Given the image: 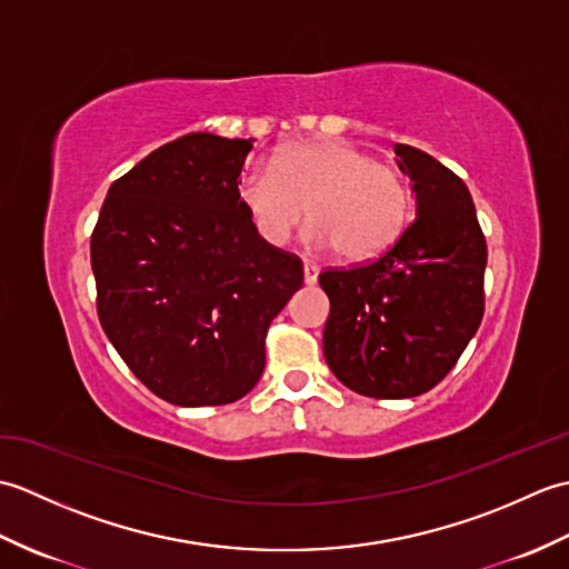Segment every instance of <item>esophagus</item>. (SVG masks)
<instances>
[{"label": "esophagus", "instance_id": "esophagus-1", "mask_svg": "<svg viewBox=\"0 0 569 569\" xmlns=\"http://www.w3.org/2000/svg\"><path fill=\"white\" fill-rule=\"evenodd\" d=\"M318 266L316 263H310V261H306L303 263V278H306V283L308 286H312V283H316L318 281Z\"/></svg>", "mask_w": 569, "mask_h": 569}]
</instances>
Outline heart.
<instances>
[{"label": "heart", "mask_w": 569, "mask_h": 569, "mask_svg": "<svg viewBox=\"0 0 569 569\" xmlns=\"http://www.w3.org/2000/svg\"><path fill=\"white\" fill-rule=\"evenodd\" d=\"M237 198L257 234L286 244L303 222L308 241L335 247L349 263L389 251L413 212L406 176L347 141H298L271 163H249L237 180Z\"/></svg>", "instance_id": "obj_1"}]
</instances>
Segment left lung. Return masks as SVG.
I'll list each match as a JSON object with an SVG mask.
<instances>
[{"mask_svg":"<svg viewBox=\"0 0 569 569\" xmlns=\"http://www.w3.org/2000/svg\"><path fill=\"white\" fill-rule=\"evenodd\" d=\"M396 156L413 180L418 217L379 259L318 276L330 298L325 361L369 398L430 391L485 316L487 239L465 180L408 143Z\"/></svg>","mask_w":569,"mask_h":569,"instance_id":"1","label":"left lung"}]
</instances>
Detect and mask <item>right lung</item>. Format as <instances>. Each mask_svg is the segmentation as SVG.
I'll use <instances>...</instances> for the list:
<instances>
[{
    "label": "right lung",
    "instance_id": "add662e5",
    "mask_svg": "<svg viewBox=\"0 0 569 569\" xmlns=\"http://www.w3.org/2000/svg\"><path fill=\"white\" fill-rule=\"evenodd\" d=\"M249 139L198 131L117 178L90 239L98 318L131 373L173 406H224L266 365V332L303 261L263 241L237 198Z\"/></svg>",
    "mask_w": 569,
    "mask_h": 569
}]
</instances>
